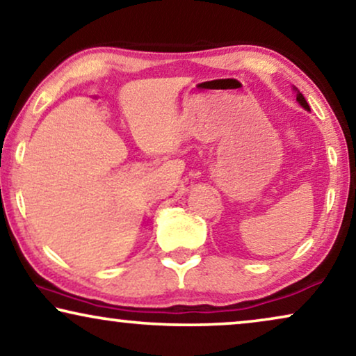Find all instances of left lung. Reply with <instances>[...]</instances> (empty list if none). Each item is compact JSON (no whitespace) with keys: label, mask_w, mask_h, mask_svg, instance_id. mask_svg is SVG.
Listing matches in <instances>:
<instances>
[{"label":"left lung","mask_w":356,"mask_h":356,"mask_svg":"<svg viewBox=\"0 0 356 356\" xmlns=\"http://www.w3.org/2000/svg\"><path fill=\"white\" fill-rule=\"evenodd\" d=\"M293 89H295V92H296V100H298V104H300L301 106H303L305 110H309V105H308V102H306V99L303 97V94H301V92H300L298 89H296V87H293Z\"/></svg>","instance_id":"1"}]
</instances>
